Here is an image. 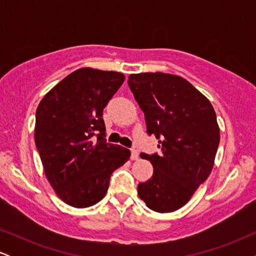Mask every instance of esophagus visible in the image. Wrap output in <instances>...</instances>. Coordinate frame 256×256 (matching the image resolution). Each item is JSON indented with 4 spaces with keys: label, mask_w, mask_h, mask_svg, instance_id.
Listing matches in <instances>:
<instances>
[{
    "label": "esophagus",
    "mask_w": 256,
    "mask_h": 256,
    "mask_svg": "<svg viewBox=\"0 0 256 256\" xmlns=\"http://www.w3.org/2000/svg\"><path fill=\"white\" fill-rule=\"evenodd\" d=\"M131 158L132 160H138V152L136 149H132L131 150Z\"/></svg>",
    "instance_id": "obj_1"
}]
</instances>
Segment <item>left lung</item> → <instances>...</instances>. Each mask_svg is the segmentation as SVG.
<instances>
[{
    "label": "left lung",
    "instance_id": "1",
    "mask_svg": "<svg viewBox=\"0 0 256 256\" xmlns=\"http://www.w3.org/2000/svg\"><path fill=\"white\" fill-rule=\"evenodd\" d=\"M128 86L144 112L146 134L160 154H144L152 177L138 184V196L158 213L177 210L212 172L220 140L210 100L184 78L168 73L130 74Z\"/></svg>",
    "mask_w": 256,
    "mask_h": 256
}]
</instances>
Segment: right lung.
I'll list each match as a JSON object with an SVG mask.
<instances>
[{"label": "right lung", "mask_w": 256, "mask_h": 256, "mask_svg": "<svg viewBox=\"0 0 256 256\" xmlns=\"http://www.w3.org/2000/svg\"><path fill=\"white\" fill-rule=\"evenodd\" d=\"M124 80L119 72L79 68L38 104L34 143L44 173L58 198L72 207L101 201L112 173L130 158L128 149L107 142L102 118Z\"/></svg>", "instance_id": "add662e5"}]
</instances>
